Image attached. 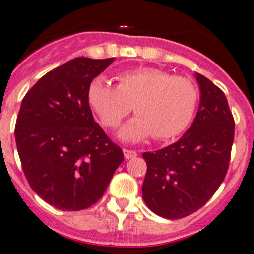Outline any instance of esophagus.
Returning <instances> with one entry per match:
<instances>
[{
    "mask_svg": "<svg viewBox=\"0 0 254 254\" xmlns=\"http://www.w3.org/2000/svg\"><path fill=\"white\" fill-rule=\"evenodd\" d=\"M123 152H124V157L127 160L129 159H132V157L136 156V151H134V150H129V149H124L123 150Z\"/></svg>",
    "mask_w": 254,
    "mask_h": 254,
    "instance_id": "esophagus-1",
    "label": "esophagus"
}]
</instances>
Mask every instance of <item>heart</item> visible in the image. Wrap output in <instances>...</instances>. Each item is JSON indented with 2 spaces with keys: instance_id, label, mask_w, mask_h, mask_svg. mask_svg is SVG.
I'll list each match as a JSON object with an SVG mask.
<instances>
[{
  "instance_id": "heart-1",
  "label": "heart",
  "mask_w": 254,
  "mask_h": 254,
  "mask_svg": "<svg viewBox=\"0 0 254 254\" xmlns=\"http://www.w3.org/2000/svg\"><path fill=\"white\" fill-rule=\"evenodd\" d=\"M118 85L97 77L88 89V100L103 125L114 127L130 114L137 117L119 130L125 141H141L154 135L167 140L181 134L196 112L198 90L189 78L174 77L156 68H137L118 75Z\"/></svg>"
}]
</instances>
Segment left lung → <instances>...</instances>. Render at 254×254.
<instances>
[{"instance_id": "left-lung-1", "label": "left lung", "mask_w": 254, "mask_h": 254, "mask_svg": "<svg viewBox=\"0 0 254 254\" xmlns=\"http://www.w3.org/2000/svg\"><path fill=\"white\" fill-rule=\"evenodd\" d=\"M195 77L201 97L192 125L179 141L142 154L147 165L142 198L169 220L196 212L212 197L227 174L235 137L225 93L200 73Z\"/></svg>"}]
</instances>
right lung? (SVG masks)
Returning <instances> with one entry per match:
<instances>
[{
    "label": "right lung",
    "mask_w": 254,
    "mask_h": 254,
    "mask_svg": "<svg viewBox=\"0 0 254 254\" xmlns=\"http://www.w3.org/2000/svg\"><path fill=\"white\" fill-rule=\"evenodd\" d=\"M114 58L79 57L44 74L22 100L14 135L34 192L62 211H80L105 192L123 150L94 122L88 89Z\"/></svg>",
    "instance_id": "add662e5"
}]
</instances>
